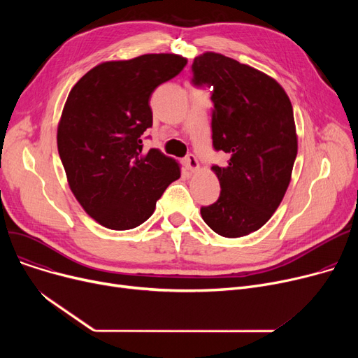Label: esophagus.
Wrapping results in <instances>:
<instances>
[{
  "label": "esophagus",
  "mask_w": 358,
  "mask_h": 358,
  "mask_svg": "<svg viewBox=\"0 0 358 358\" xmlns=\"http://www.w3.org/2000/svg\"><path fill=\"white\" fill-rule=\"evenodd\" d=\"M184 165H185V168L189 169V171H196V169L199 168V162H197V158L193 155V154H190V155H187L185 158H184Z\"/></svg>",
  "instance_id": "1"
}]
</instances>
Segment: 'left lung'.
<instances>
[{
  "mask_svg": "<svg viewBox=\"0 0 358 358\" xmlns=\"http://www.w3.org/2000/svg\"><path fill=\"white\" fill-rule=\"evenodd\" d=\"M196 87H212L215 150L229 155L213 165L220 196L200 209L208 227L224 238L258 231L283 200L297 155L293 107L286 91L264 72L215 52L192 65Z\"/></svg>",
  "mask_w": 358,
  "mask_h": 358,
  "instance_id": "1",
  "label": "left lung"
}]
</instances>
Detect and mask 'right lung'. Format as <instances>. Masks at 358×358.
<instances>
[{
	"instance_id": "add662e5",
	"label": "right lung",
	"mask_w": 358,
	"mask_h": 358,
	"mask_svg": "<svg viewBox=\"0 0 358 358\" xmlns=\"http://www.w3.org/2000/svg\"><path fill=\"white\" fill-rule=\"evenodd\" d=\"M187 59L149 53L103 62L73 85L58 126V150L75 199L103 227L134 229L155 210L180 166L158 149L143 152L149 100Z\"/></svg>"
}]
</instances>
